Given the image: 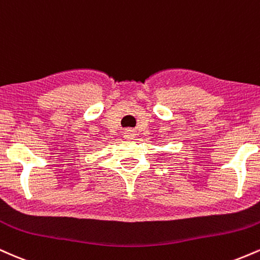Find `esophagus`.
Listing matches in <instances>:
<instances>
[{"instance_id":"34e87169","label":"esophagus","mask_w":260,"mask_h":260,"mask_svg":"<svg viewBox=\"0 0 260 260\" xmlns=\"http://www.w3.org/2000/svg\"><path fill=\"white\" fill-rule=\"evenodd\" d=\"M124 137H126L127 139H132V137H133V131L132 129H129V128H127L126 131H124Z\"/></svg>"}]
</instances>
